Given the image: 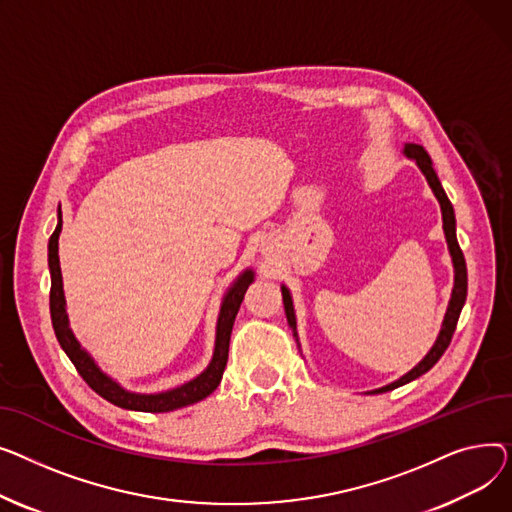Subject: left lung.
Returning a JSON list of instances; mask_svg holds the SVG:
<instances>
[{
    "instance_id": "left-lung-1",
    "label": "left lung",
    "mask_w": 512,
    "mask_h": 512,
    "mask_svg": "<svg viewBox=\"0 0 512 512\" xmlns=\"http://www.w3.org/2000/svg\"><path fill=\"white\" fill-rule=\"evenodd\" d=\"M403 155L411 161H415V165L419 167V171L424 173V177L428 179V186L432 188L438 204H440V213H442V229H444V237H446V246H448V254H450V260H453V268H455V283H453V293H450V299H448V308H446V314H444V320H442V326H440V333L434 341V345L430 347V351L424 355L422 362H419L415 368H411L407 374H403L399 380L390 382L386 386H380V388H374L370 390L368 395H380V393H386V390H393L397 386H403L415 378H419L422 374H426L430 368H434V364L438 362V359L442 357V353L446 351V347L450 345V339H453V333L457 328V322H459V316H461V310L465 306V299H467V266H465V258H463V252L459 248V242H457V221H455V208L453 204H450L440 179L434 171V165H432V159L430 155L424 150V146L419 144H405L403 146ZM281 293H283V306H285V314H287V322L293 330V337L299 345V337H297V320H295V308H293V297H291V291L281 285Z\"/></svg>"
}]
</instances>
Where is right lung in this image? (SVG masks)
Here are the masks:
<instances>
[{"mask_svg": "<svg viewBox=\"0 0 512 512\" xmlns=\"http://www.w3.org/2000/svg\"><path fill=\"white\" fill-rule=\"evenodd\" d=\"M59 233H62V213L57 215V227L53 235L49 237V273H51V293H49V308H51V322L55 337L70 357V362L76 366L78 374L86 380V384L95 390L97 395L107 399L109 403L130 409V411H148V413H165L173 409H182L188 405H194L202 399H206L213 390L219 386L229 355V341L231 330L237 316L239 306L244 302V295L248 287L254 283L256 273L252 268L242 270L237 279L229 285V289L223 295L219 318H217V337H215V351L213 359L206 366L204 372H200L190 382L175 386L163 393H132V390L124 388L117 380H113L109 374H105L99 364L93 359L76 339L74 330L70 328L68 312H66V295H64V279L62 268H59Z\"/></svg>", "mask_w": 512, "mask_h": 512, "instance_id": "obj_1", "label": "right lung"}]
</instances>
